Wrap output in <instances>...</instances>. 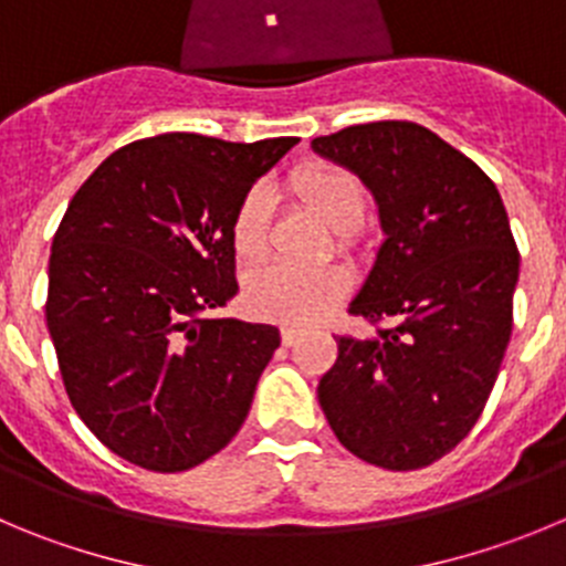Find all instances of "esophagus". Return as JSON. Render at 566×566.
I'll return each instance as SVG.
<instances>
[{"mask_svg":"<svg viewBox=\"0 0 566 566\" xmlns=\"http://www.w3.org/2000/svg\"><path fill=\"white\" fill-rule=\"evenodd\" d=\"M301 337V329H293V326H284L282 329V343L284 346H293L295 340H298Z\"/></svg>","mask_w":566,"mask_h":566,"instance_id":"34e87169","label":"esophagus"}]
</instances>
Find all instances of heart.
I'll list each match as a JSON object with an SVG mask.
<instances>
[{"mask_svg": "<svg viewBox=\"0 0 566 566\" xmlns=\"http://www.w3.org/2000/svg\"><path fill=\"white\" fill-rule=\"evenodd\" d=\"M290 189L313 209L332 231L340 248H352L355 226L366 214V187L352 170L332 161H307L290 172ZM231 248L242 262H256L268 251L271 234V195L251 187L231 214ZM348 290V273L337 265L287 268L271 265L251 273L242 290L248 313L262 321L307 326L324 318Z\"/></svg>", "mask_w": 566, "mask_h": 566, "instance_id": "1", "label": "heart"}]
</instances>
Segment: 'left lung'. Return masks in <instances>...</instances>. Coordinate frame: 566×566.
I'll return each instance as SVG.
<instances>
[{
	"label": "left lung",
	"instance_id": "obj_1",
	"mask_svg": "<svg viewBox=\"0 0 566 566\" xmlns=\"http://www.w3.org/2000/svg\"><path fill=\"white\" fill-rule=\"evenodd\" d=\"M313 150L363 178L385 231L348 304L377 335L337 337L318 402L352 455L424 469L469 436L511 340L520 251L503 198L472 158L416 123L352 125Z\"/></svg>",
	"mask_w": 566,
	"mask_h": 566
}]
</instances>
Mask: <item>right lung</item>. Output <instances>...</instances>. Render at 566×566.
<instances>
[{"label": "right lung", "instance_id": "right-lung-1", "mask_svg": "<svg viewBox=\"0 0 566 566\" xmlns=\"http://www.w3.org/2000/svg\"><path fill=\"white\" fill-rule=\"evenodd\" d=\"M295 142H130L69 200L52 240L46 326L69 402L114 455L187 472L245 421L282 337L220 315L237 295L229 226Z\"/></svg>", "mask_w": 566, "mask_h": 566}]
</instances>
